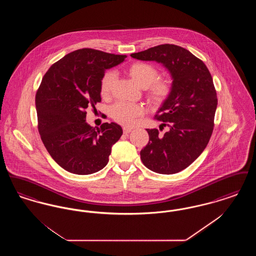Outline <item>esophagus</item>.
<instances>
[{"instance_id":"34e87169","label":"esophagus","mask_w":256,"mask_h":256,"mask_svg":"<svg viewBox=\"0 0 256 256\" xmlns=\"http://www.w3.org/2000/svg\"><path fill=\"white\" fill-rule=\"evenodd\" d=\"M122 132H124V134H130V132H132V128H122Z\"/></svg>"}]
</instances>
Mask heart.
I'll return each instance as SVG.
<instances>
[{"mask_svg": "<svg viewBox=\"0 0 256 256\" xmlns=\"http://www.w3.org/2000/svg\"><path fill=\"white\" fill-rule=\"evenodd\" d=\"M126 72L132 80L141 88H146V97L154 106H161L169 98L172 91L170 82L167 80H156L158 72L150 64L145 62H134ZM116 82V74L113 72L104 74L100 80V95L108 97ZM144 110L138 104L118 102L111 108L112 118L124 126H130L136 119L143 114Z\"/></svg>", "mask_w": 256, "mask_h": 256, "instance_id": "obj_1", "label": "heart"}]
</instances>
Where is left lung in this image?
I'll return each mask as SVG.
<instances>
[{
	"mask_svg": "<svg viewBox=\"0 0 256 256\" xmlns=\"http://www.w3.org/2000/svg\"><path fill=\"white\" fill-rule=\"evenodd\" d=\"M130 56L156 61L170 74V96L156 115L159 121L168 122L170 128L162 137L158 130H146L150 139L140 156L152 172H178L200 156L213 132L218 100L212 76L202 61L172 44L156 46Z\"/></svg>",
	"mask_w": 256,
	"mask_h": 256,
	"instance_id": "obj_1",
	"label": "left lung"
}]
</instances>
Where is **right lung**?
I'll use <instances>...</instances> for the list:
<instances>
[{"label":"right lung","mask_w":256,"mask_h":256,"mask_svg":"<svg viewBox=\"0 0 256 256\" xmlns=\"http://www.w3.org/2000/svg\"><path fill=\"white\" fill-rule=\"evenodd\" d=\"M126 58L98 50H76L44 74L36 97L38 130L50 156L64 170L90 174L106 166L122 128L104 122L96 130L86 122V110L100 102L106 70Z\"/></svg>","instance_id":"add662e5"}]
</instances>
